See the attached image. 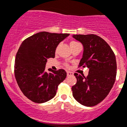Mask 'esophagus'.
Masks as SVG:
<instances>
[{"label": "esophagus", "mask_w": 127, "mask_h": 127, "mask_svg": "<svg viewBox=\"0 0 127 127\" xmlns=\"http://www.w3.org/2000/svg\"><path fill=\"white\" fill-rule=\"evenodd\" d=\"M73 73L72 72L67 71V76H73Z\"/></svg>", "instance_id": "obj_1"}]
</instances>
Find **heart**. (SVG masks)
<instances>
[{"label":"heart","mask_w":127,"mask_h":127,"mask_svg":"<svg viewBox=\"0 0 127 127\" xmlns=\"http://www.w3.org/2000/svg\"><path fill=\"white\" fill-rule=\"evenodd\" d=\"M78 44V42H75V41H72V42H70V46H71H71H73V45H76V44ZM65 66H68V64H67V63H65Z\"/></svg>","instance_id":"obj_1"}]
</instances>
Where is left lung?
Segmentation results:
<instances>
[{
    "label": "left lung",
    "instance_id": "1",
    "mask_svg": "<svg viewBox=\"0 0 127 127\" xmlns=\"http://www.w3.org/2000/svg\"><path fill=\"white\" fill-rule=\"evenodd\" d=\"M73 36L83 45V57L78 68H89L86 77L76 73L74 74L77 82L71 88L73 96L83 106H95L106 98L115 83L117 69L116 57L108 43L97 35Z\"/></svg>",
    "mask_w": 127,
    "mask_h": 127
}]
</instances>
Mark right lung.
<instances>
[{
    "label": "right lung",
    "mask_w": 127,
    "mask_h": 127,
    "mask_svg": "<svg viewBox=\"0 0 127 127\" xmlns=\"http://www.w3.org/2000/svg\"><path fill=\"white\" fill-rule=\"evenodd\" d=\"M69 33L42 32L22 42L16 53L14 75L25 96L35 103L51 100L56 94L58 85L66 77L63 69L45 71L47 59L54 58L57 46Z\"/></svg>",
    "instance_id": "1"
}]
</instances>
